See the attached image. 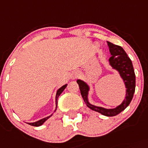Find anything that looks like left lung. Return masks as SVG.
<instances>
[{
  "instance_id": "obj_1",
  "label": "left lung",
  "mask_w": 148,
  "mask_h": 148,
  "mask_svg": "<svg viewBox=\"0 0 148 148\" xmlns=\"http://www.w3.org/2000/svg\"><path fill=\"white\" fill-rule=\"evenodd\" d=\"M107 43H108L109 47H110V53L112 55V57L110 58V64L114 69L119 71L120 74L123 79L127 88L126 97L123 102L117 108L111 109V110H106L102 107L91 105L88 101V93L89 88H88L87 84L79 79H78L77 82L78 83L81 95H82V97L83 98L84 101L86 103L87 107H88L93 111L101 113L103 115L112 117V116L117 115L122 111H123L131 103L135 91L136 77H135L134 70L132 60L128 57V55H127L126 52L124 51V49L121 46L113 45L112 43L110 42Z\"/></svg>"
}]
</instances>
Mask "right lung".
<instances>
[{
	"label": "right lung",
	"mask_w": 148,
	"mask_h": 148,
	"mask_svg": "<svg viewBox=\"0 0 148 148\" xmlns=\"http://www.w3.org/2000/svg\"><path fill=\"white\" fill-rule=\"evenodd\" d=\"M66 86H67V85H63V87H61V88H60V89H59L58 90L57 95H56V99H55V101H56V108H57V105H58V99L59 96H60V95L61 94V93L63 91V90H64L65 88H66ZM55 110H56V109H55ZM50 116H52V115H50ZM50 116H49V117H47V118H43V119L40 120V121H37V122L30 123H28V124H30V125H33V126H40V125H42V124L44 123H45V121H46L47 120L48 118H49V117H50Z\"/></svg>",
	"instance_id": "add662e5"
}]
</instances>
